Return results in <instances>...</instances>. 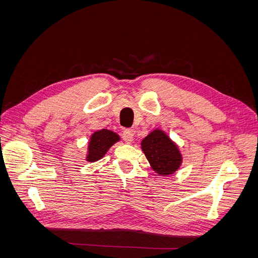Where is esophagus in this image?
<instances>
[{
  "mask_svg": "<svg viewBox=\"0 0 258 258\" xmlns=\"http://www.w3.org/2000/svg\"><path fill=\"white\" fill-rule=\"evenodd\" d=\"M122 138L127 143H131L132 141H134V132H132V130H130V129L123 130Z\"/></svg>",
  "mask_w": 258,
  "mask_h": 258,
  "instance_id": "1",
  "label": "esophagus"
}]
</instances>
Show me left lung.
<instances>
[{
  "instance_id": "obj_1",
  "label": "left lung",
  "mask_w": 258,
  "mask_h": 258,
  "mask_svg": "<svg viewBox=\"0 0 258 258\" xmlns=\"http://www.w3.org/2000/svg\"><path fill=\"white\" fill-rule=\"evenodd\" d=\"M142 151L152 169L159 175L173 174L182 163V154L177 145L165 132L155 129L142 140Z\"/></svg>"
}]
</instances>
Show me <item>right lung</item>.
<instances>
[{
    "label": "right lung",
    "mask_w": 258,
    "mask_h": 258,
    "mask_svg": "<svg viewBox=\"0 0 258 258\" xmlns=\"http://www.w3.org/2000/svg\"><path fill=\"white\" fill-rule=\"evenodd\" d=\"M119 136L112 130L102 129L92 134L88 143V154L86 155V160L95 162L101 159L116 142L119 141Z\"/></svg>",
    "instance_id": "add662e5"
}]
</instances>
